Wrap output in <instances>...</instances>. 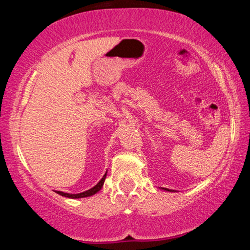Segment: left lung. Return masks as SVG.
Instances as JSON below:
<instances>
[{
    "instance_id": "left-lung-1",
    "label": "left lung",
    "mask_w": 250,
    "mask_h": 250,
    "mask_svg": "<svg viewBox=\"0 0 250 250\" xmlns=\"http://www.w3.org/2000/svg\"><path fill=\"white\" fill-rule=\"evenodd\" d=\"M161 189H163V191H167V192H175L174 189H168V188H161Z\"/></svg>"
}]
</instances>
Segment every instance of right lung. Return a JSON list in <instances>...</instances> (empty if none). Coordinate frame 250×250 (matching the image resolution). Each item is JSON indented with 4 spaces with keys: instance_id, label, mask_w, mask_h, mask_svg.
Segmentation results:
<instances>
[{
    "instance_id": "1",
    "label": "right lung",
    "mask_w": 250,
    "mask_h": 250,
    "mask_svg": "<svg viewBox=\"0 0 250 250\" xmlns=\"http://www.w3.org/2000/svg\"><path fill=\"white\" fill-rule=\"evenodd\" d=\"M105 176H107V172L104 173V175L103 176V179H101L98 183H97L94 188H91L89 189H87V191H84L83 193H78V194H70V193H64L62 191H56L57 194L62 196H65V197H68V198H83V197H88V196H92L95 195L96 193H98L101 188L104 186V180H105Z\"/></svg>"
}]
</instances>
